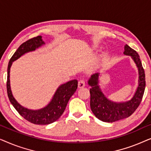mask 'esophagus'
<instances>
[{"label":"esophagus","instance_id":"obj_1","mask_svg":"<svg viewBox=\"0 0 151 151\" xmlns=\"http://www.w3.org/2000/svg\"><path fill=\"white\" fill-rule=\"evenodd\" d=\"M85 86V82L83 80H80L78 82V87L79 88H83Z\"/></svg>","mask_w":151,"mask_h":151}]
</instances>
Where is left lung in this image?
<instances>
[{"instance_id":"8db88e82","label":"left lung","mask_w":151,"mask_h":151,"mask_svg":"<svg viewBox=\"0 0 151 151\" xmlns=\"http://www.w3.org/2000/svg\"><path fill=\"white\" fill-rule=\"evenodd\" d=\"M124 53L131 55L139 71V85L131 100L116 103L108 100L102 93L98 85L99 73L92 75L88 82V84L91 86L90 89L91 109L97 118L105 122H114L131 116L139 106L144 96L146 86L145 73L139 55L137 51L127 45H125Z\"/></svg>"}]
</instances>
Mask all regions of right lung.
Segmentation results:
<instances>
[{
    "instance_id": "add662e5",
    "label": "right lung",
    "mask_w": 151,
    "mask_h": 151,
    "mask_svg": "<svg viewBox=\"0 0 151 151\" xmlns=\"http://www.w3.org/2000/svg\"><path fill=\"white\" fill-rule=\"evenodd\" d=\"M44 41L40 36L34 37L22 43L10 59L7 67V91L9 100L18 113L26 120L34 124H49L54 122L63 115L69 99L73 96L78 88V81L71 80L60 85L55 91L53 98L49 104L39 110H29L20 105L14 99L10 88L9 72L12 63L29 51H34L44 45Z\"/></svg>"
}]
</instances>
